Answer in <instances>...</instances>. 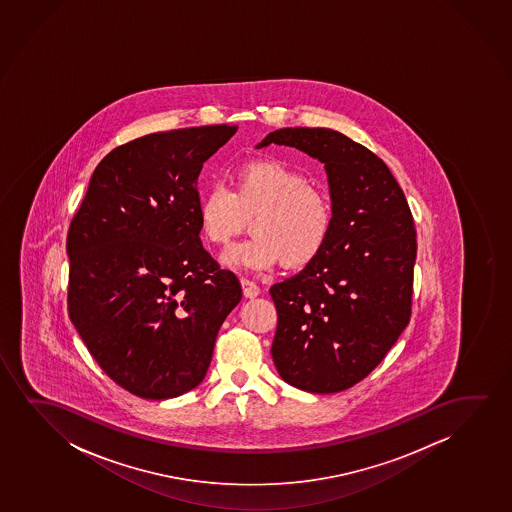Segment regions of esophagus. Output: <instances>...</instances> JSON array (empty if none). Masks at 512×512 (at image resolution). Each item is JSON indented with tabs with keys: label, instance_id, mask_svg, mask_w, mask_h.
<instances>
[{
	"label": "esophagus",
	"instance_id": "34e87169",
	"mask_svg": "<svg viewBox=\"0 0 512 512\" xmlns=\"http://www.w3.org/2000/svg\"><path fill=\"white\" fill-rule=\"evenodd\" d=\"M241 287H243V294H245L246 299H253V297H257L260 294V288L250 280H241Z\"/></svg>",
	"mask_w": 512,
	"mask_h": 512
}]
</instances>
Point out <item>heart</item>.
I'll list each match as a JSON object with an SVG mask.
<instances>
[{
	"label": "heart",
	"mask_w": 512,
	"mask_h": 512,
	"mask_svg": "<svg viewBox=\"0 0 512 512\" xmlns=\"http://www.w3.org/2000/svg\"><path fill=\"white\" fill-rule=\"evenodd\" d=\"M252 238L222 255L229 267L262 271L278 262L299 267L322 252L332 231L329 197L278 161H252L232 175V190L210 185L197 204V225L206 241L227 245L252 215Z\"/></svg>",
	"instance_id": "obj_1"
}]
</instances>
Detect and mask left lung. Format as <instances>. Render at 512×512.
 Instances as JSON below:
<instances>
[{"label": "left lung", "instance_id": "obj_1", "mask_svg": "<svg viewBox=\"0 0 512 512\" xmlns=\"http://www.w3.org/2000/svg\"><path fill=\"white\" fill-rule=\"evenodd\" d=\"M271 143L322 162L334 215L322 252L269 290L273 362L299 390L343 392L385 358L411 318L413 215L385 162L339 131L285 127L257 148Z\"/></svg>", "mask_w": 512, "mask_h": 512}]
</instances>
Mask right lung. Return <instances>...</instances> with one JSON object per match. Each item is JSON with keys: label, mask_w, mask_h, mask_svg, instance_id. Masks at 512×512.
<instances>
[{"label": "right lung", "mask_w": 512, "mask_h": 512, "mask_svg": "<svg viewBox=\"0 0 512 512\" xmlns=\"http://www.w3.org/2000/svg\"><path fill=\"white\" fill-rule=\"evenodd\" d=\"M236 126L141 136L99 162L66 241L68 311L99 367L141 399H173L210 367L241 301L204 250L197 178Z\"/></svg>", "instance_id": "obj_1"}]
</instances>
